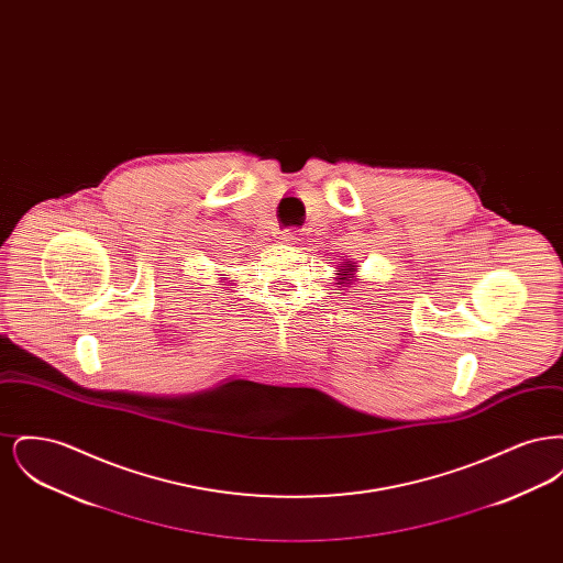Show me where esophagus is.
I'll use <instances>...</instances> for the list:
<instances>
[{
    "label": "esophagus",
    "instance_id": "esophagus-1",
    "mask_svg": "<svg viewBox=\"0 0 563 563\" xmlns=\"http://www.w3.org/2000/svg\"><path fill=\"white\" fill-rule=\"evenodd\" d=\"M283 241H285V242L299 241V236H297V232H295V230H285V232H283Z\"/></svg>",
    "mask_w": 563,
    "mask_h": 563
}]
</instances>
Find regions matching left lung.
Here are the masks:
<instances>
[{
  "label": "left lung",
  "instance_id": "obj_1",
  "mask_svg": "<svg viewBox=\"0 0 563 563\" xmlns=\"http://www.w3.org/2000/svg\"><path fill=\"white\" fill-rule=\"evenodd\" d=\"M340 268L349 269V272H352V269H354V266H352V264H349V262H346V264H344V266H340ZM342 269H340V272H342ZM349 278H352V276H350V274H342V278H340V283H344V280H349Z\"/></svg>",
  "mask_w": 563,
  "mask_h": 563
}]
</instances>
